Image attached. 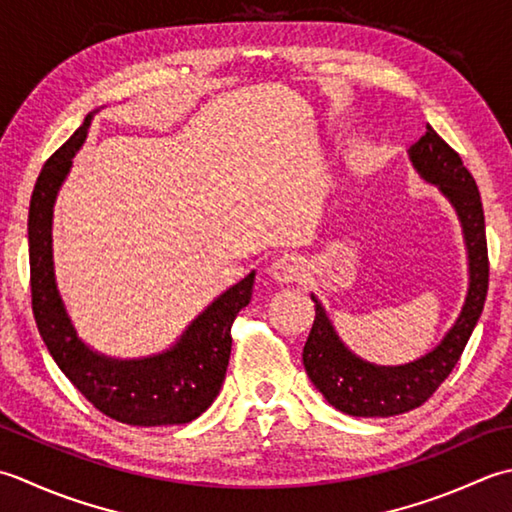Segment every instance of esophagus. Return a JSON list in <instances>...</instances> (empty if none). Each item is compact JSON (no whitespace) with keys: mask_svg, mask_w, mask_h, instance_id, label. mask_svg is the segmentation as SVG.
Wrapping results in <instances>:
<instances>
[{"mask_svg":"<svg viewBox=\"0 0 512 512\" xmlns=\"http://www.w3.org/2000/svg\"><path fill=\"white\" fill-rule=\"evenodd\" d=\"M267 274L276 285H289V283H296V280L305 276V265H302L300 258L291 256V254H283L269 265Z\"/></svg>","mask_w":512,"mask_h":512,"instance_id":"34e87169","label":"esophagus"}]
</instances>
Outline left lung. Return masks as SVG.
I'll return each instance as SVG.
<instances>
[{"mask_svg":"<svg viewBox=\"0 0 512 512\" xmlns=\"http://www.w3.org/2000/svg\"><path fill=\"white\" fill-rule=\"evenodd\" d=\"M409 159L426 183L437 185L462 223L468 252V291L455 325L426 356L400 367H378L351 353L338 338L316 296L314 327L302 349V364L314 387L338 411L356 417H391L422 406L460 360L482 316L488 294V247L482 198L473 174L431 125L409 148Z\"/></svg>","mask_w":512,"mask_h":512,"instance_id":"8db88e82","label":"left lung"}]
</instances>
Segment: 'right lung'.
Returning <instances> with one entry per match:
<instances>
[{
  "instance_id": "obj_1",
  "label": "right lung",
  "mask_w": 512,
  "mask_h": 512,
  "mask_svg": "<svg viewBox=\"0 0 512 512\" xmlns=\"http://www.w3.org/2000/svg\"><path fill=\"white\" fill-rule=\"evenodd\" d=\"M92 112L46 161L30 196V294L37 329L52 360L95 409L132 426L187 424L207 411L223 387L232 353V322L252 300L256 271L218 296L170 349L150 358L119 360L92 351L59 296L52 263V207L88 137Z\"/></svg>"
}]
</instances>
